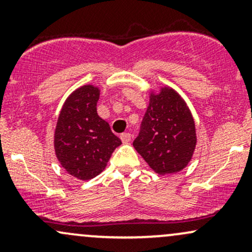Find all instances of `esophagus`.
Here are the masks:
<instances>
[{
	"label": "esophagus",
	"mask_w": 252,
	"mask_h": 252,
	"mask_svg": "<svg viewBox=\"0 0 252 252\" xmlns=\"http://www.w3.org/2000/svg\"><path fill=\"white\" fill-rule=\"evenodd\" d=\"M121 140H122V142L124 144L129 143L130 141H131V135H130L129 132H123V134L121 135Z\"/></svg>",
	"instance_id": "1"
}]
</instances>
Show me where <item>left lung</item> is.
I'll list each match as a JSON object with an SVG mask.
<instances>
[{"mask_svg": "<svg viewBox=\"0 0 252 252\" xmlns=\"http://www.w3.org/2000/svg\"><path fill=\"white\" fill-rule=\"evenodd\" d=\"M132 146L158 174L186 168L194 154L196 131L192 112L178 91L167 85L150 90L142 128Z\"/></svg>", "mask_w": 252, "mask_h": 252, "instance_id": "8db88e82", "label": "left lung"}]
</instances>
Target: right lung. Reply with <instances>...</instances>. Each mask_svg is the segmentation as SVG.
I'll return each mask as SVG.
<instances>
[{"instance_id":"add662e5","label":"right lung","mask_w":252,"mask_h":252,"mask_svg":"<svg viewBox=\"0 0 252 252\" xmlns=\"http://www.w3.org/2000/svg\"><path fill=\"white\" fill-rule=\"evenodd\" d=\"M100 89L80 86L66 98L54 130V152L68 174L86 181L105 169L114 150L122 144L109 123L97 114Z\"/></svg>"}]
</instances>
